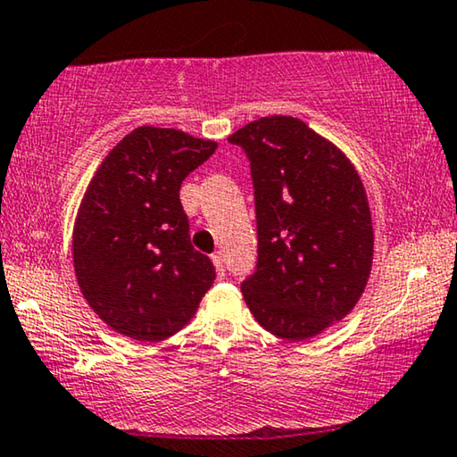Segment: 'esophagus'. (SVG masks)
Segmentation results:
<instances>
[{
	"label": "esophagus",
	"instance_id": "esophagus-1",
	"mask_svg": "<svg viewBox=\"0 0 457 457\" xmlns=\"http://www.w3.org/2000/svg\"><path fill=\"white\" fill-rule=\"evenodd\" d=\"M212 262H214V266H216L218 278H224V274H227V268H224L222 253H214V255H212Z\"/></svg>",
	"mask_w": 457,
	"mask_h": 457
}]
</instances>
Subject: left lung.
<instances>
[{"instance_id": "left-lung-1", "label": "left lung", "mask_w": 457, "mask_h": 457, "mask_svg": "<svg viewBox=\"0 0 457 457\" xmlns=\"http://www.w3.org/2000/svg\"><path fill=\"white\" fill-rule=\"evenodd\" d=\"M228 141L249 160L258 224L243 297L272 335L310 339L353 310L370 277L364 185L345 154L299 118H260Z\"/></svg>"}]
</instances>
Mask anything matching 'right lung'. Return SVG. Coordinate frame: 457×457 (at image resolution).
<instances>
[{
	"label": "right lung",
	"mask_w": 457,
	"mask_h": 457,
	"mask_svg": "<svg viewBox=\"0 0 457 457\" xmlns=\"http://www.w3.org/2000/svg\"><path fill=\"white\" fill-rule=\"evenodd\" d=\"M177 129L139 127L105 155L72 233L80 293L102 320L137 341H162L191 320L214 283L191 245L179 191L216 152Z\"/></svg>",
	"instance_id": "add662e5"
}]
</instances>
